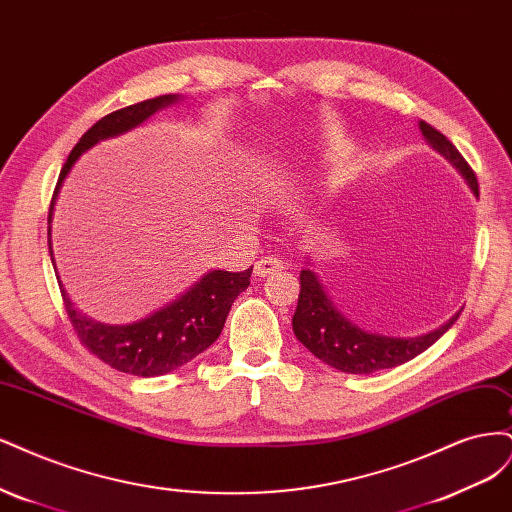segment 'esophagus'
Instances as JSON below:
<instances>
[{
    "mask_svg": "<svg viewBox=\"0 0 512 512\" xmlns=\"http://www.w3.org/2000/svg\"><path fill=\"white\" fill-rule=\"evenodd\" d=\"M280 268H283V261H280L278 257H274V255H268V257H261V259L255 261L253 272H255V276H259V278H266V276L278 272Z\"/></svg>",
    "mask_w": 512,
    "mask_h": 512,
    "instance_id": "obj_1",
    "label": "esophagus"
}]
</instances>
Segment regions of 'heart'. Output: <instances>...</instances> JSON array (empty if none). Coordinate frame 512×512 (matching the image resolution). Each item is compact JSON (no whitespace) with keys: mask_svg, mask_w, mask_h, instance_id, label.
<instances>
[{"mask_svg":"<svg viewBox=\"0 0 512 512\" xmlns=\"http://www.w3.org/2000/svg\"><path fill=\"white\" fill-rule=\"evenodd\" d=\"M323 159H327V161H342L346 155H344V146H340V144H329V146H325V151H323V155H321Z\"/></svg>","mask_w":512,"mask_h":512,"instance_id":"1","label":"heart"}]
</instances>
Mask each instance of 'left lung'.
<instances>
[{
	"mask_svg": "<svg viewBox=\"0 0 512 512\" xmlns=\"http://www.w3.org/2000/svg\"><path fill=\"white\" fill-rule=\"evenodd\" d=\"M419 127L425 140L453 163L459 174L466 178L470 189L478 195L476 174L470 168V163L464 159V155L453 146V142L425 121H421ZM457 317L459 312L449 323H444L442 327L434 329V332L417 338H389L381 334L361 332L357 325H353L349 319H344L340 315V310L334 306V302L327 298V293L323 291V285L319 283L315 272L302 270L300 298L293 315V332L306 349L321 361H325L327 366L349 374H372L378 370L406 364L412 357H417L425 349H430V346L457 321Z\"/></svg>",
	"mask_w": 512,
	"mask_h": 512,
	"instance_id": "left-lung-1",
	"label": "left lung"
}]
</instances>
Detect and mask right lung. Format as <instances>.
<instances>
[{
    "label": "right lung",
    "mask_w": 512,
    "mask_h": 512,
    "mask_svg": "<svg viewBox=\"0 0 512 512\" xmlns=\"http://www.w3.org/2000/svg\"><path fill=\"white\" fill-rule=\"evenodd\" d=\"M178 100L176 95H159L153 100L114 110L97 121L85 136L78 140L68 155V161L61 168L57 187L53 191L51 208H48V251H51V219L57 193L65 174L70 172L74 161L87 151L89 146L104 138L123 134V131L140 125L159 108H166ZM55 266V259H53ZM253 266L244 272H208L200 283L180 295L170 306L157 310L155 315L146 317L131 325H102L87 319L72 306L61 283V298L65 315H68L74 334L89 353L104 361L110 368L134 374V376H159L168 374L180 366L189 364L193 357L204 353L208 346L219 338L225 319L234 300L251 285Z\"/></svg>",
    "instance_id": "obj_1"
}]
</instances>
